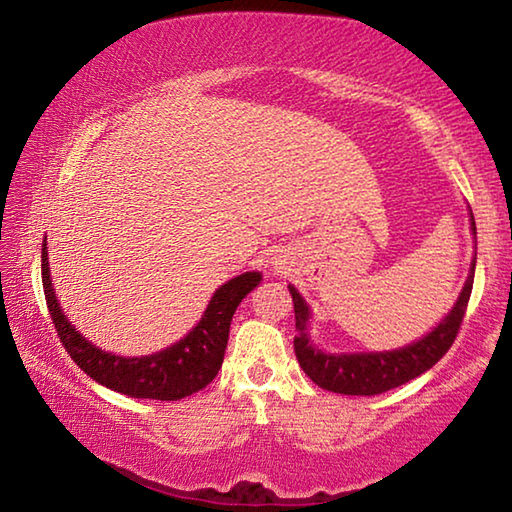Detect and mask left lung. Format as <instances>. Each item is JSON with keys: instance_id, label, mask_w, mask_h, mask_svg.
Returning <instances> with one entry per match:
<instances>
[{"instance_id": "obj_1", "label": "left lung", "mask_w": 512, "mask_h": 512, "mask_svg": "<svg viewBox=\"0 0 512 512\" xmlns=\"http://www.w3.org/2000/svg\"><path fill=\"white\" fill-rule=\"evenodd\" d=\"M472 232L476 235V223L472 216ZM474 266L476 257L472 259L470 275L458 296L452 311L440 320L424 339L415 341L406 348L391 352H359V354H327L311 345L307 334L309 323V307L300 298V293L289 287L293 298V311H296V332L293 339V350L300 368L307 372V377L320 388L341 395H379L391 391L420 377L422 372L436 366L445 357V352L452 348L458 329H461L467 302H470L472 284H474Z\"/></svg>"}]
</instances>
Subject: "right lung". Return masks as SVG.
Masks as SVG:
<instances>
[{
  "label": "right lung",
  "instance_id": "obj_1",
  "mask_svg": "<svg viewBox=\"0 0 512 512\" xmlns=\"http://www.w3.org/2000/svg\"><path fill=\"white\" fill-rule=\"evenodd\" d=\"M259 282H262V275L255 271L232 277L230 282L216 289L203 318L185 339L149 357H119V354L94 348L65 318L63 309L58 307L56 291L51 287L47 241L42 244V289H45L51 320L67 354L85 375L99 381L101 386L128 397H142V400H183L210 384L223 363L232 316L239 302Z\"/></svg>",
  "mask_w": 512,
  "mask_h": 512
}]
</instances>
